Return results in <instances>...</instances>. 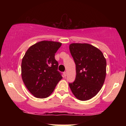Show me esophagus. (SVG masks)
<instances>
[{
  "label": "esophagus",
  "mask_w": 126,
  "mask_h": 126,
  "mask_svg": "<svg viewBox=\"0 0 126 126\" xmlns=\"http://www.w3.org/2000/svg\"><path fill=\"white\" fill-rule=\"evenodd\" d=\"M63 75H64V77H66V75H67V73H66V72H64V73H63Z\"/></svg>",
  "instance_id": "1"
}]
</instances>
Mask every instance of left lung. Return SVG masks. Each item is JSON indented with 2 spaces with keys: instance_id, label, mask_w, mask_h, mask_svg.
<instances>
[{
  "instance_id": "obj_1",
  "label": "left lung",
  "mask_w": 126,
  "mask_h": 126,
  "mask_svg": "<svg viewBox=\"0 0 126 126\" xmlns=\"http://www.w3.org/2000/svg\"><path fill=\"white\" fill-rule=\"evenodd\" d=\"M69 50L76 64V79L69 83L75 97L89 100L101 90L106 76L107 62L99 49L86 43H72Z\"/></svg>"
}]
</instances>
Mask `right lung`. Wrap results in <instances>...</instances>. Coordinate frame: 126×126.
<instances>
[{
  "instance_id": "add662e5",
  "label": "right lung",
  "mask_w": 126,
  "mask_h": 126,
  "mask_svg": "<svg viewBox=\"0 0 126 126\" xmlns=\"http://www.w3.org/2000/svg\"><path fill=\"white\" fill-rule=\"evenodd\" d=\"M62 43L42 41L28 49L22 60L21 75L28 90L36 98L48 97L62 79L55 53Z\"/></svg>"
}]
</instances>
